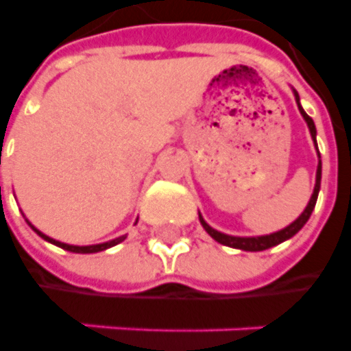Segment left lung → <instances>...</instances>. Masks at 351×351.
I'll use <instances>...</instances> for the list:
<instances>
[{
  "instance_id": "8db88e82",
  "label": "left lung",
  "mask_w": 351,
  "mask_h": 351,
  "mask_svg": "<svg viewBox=\"0 0 351 351\" xmlns=\"http://www.w3.org/2000/svg\"><path fill=\"white\" fill-rule=\"evenodd\" d=\"M297 96V94H295ZM297 104H299V96H297ZM300 115L304 117V121L308 123V128H310V134H312V138L315 141V124L312 121V117L306 115V111L300 108ZM317 147V145H315ZM319 187H322V162L317 166V173H315V187H314V195L310 198V202H308L306 210L300 213V217L297 221H293L289 227H285L283 230H278L274 234H268V236H257V238H240V236H228L223 234V232H217L215 228H211L206 221L202 219V215H200V223H202V227L206 228V232L213 238V240H217L223 245H228V247H234V250H243V251H263L268 250V247H274L278 243L285 242V240H289L291 236H295L299 232L300 228L306 225V221L310 219V215H312V211L315 208V200H317V193H319Z\"/></svg>"
}]
</instances>
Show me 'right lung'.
Instances as JSON below:
<instances>
[{"instance_id": "right-lung-1", "label": "right lung", "mask_w": 351, "mask_h": 351, "mask_svg": "<svg viewBox=\"0 0 351 351\" xmlns=\"http://www.w3.org/2000/svg\"><path fill=\"white\" fill-rule=\"evenodd\" d=\"M32 227V225H29ZM34 230H36L37 234L41 236L43 240H47V242L54 243V245H58V247H62V250L66 251H73V253H98V251H104L108 250V247H113V245H117L119 242H123L124 236H121V238H115V240H111V242H106V243H98V245H69V243H62L58 242V240H52V238H49V236H45L43 232H39L36 227H32Z\"/></svg>"}]
</instances>
